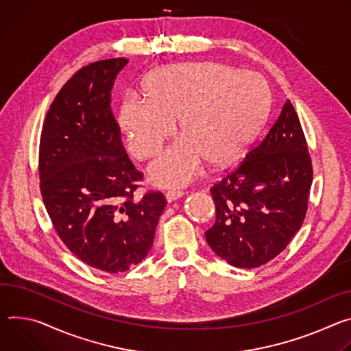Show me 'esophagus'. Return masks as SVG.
Segmentation results:
<instances>
[{"label": "esophagus", "instance_id": "1", "mask_svg": "<svg viewBox=\"0 0 351 351\" xmlns=\"http://www.w3.org/2000/svg\"><path fill=\"white\" fill-rule=\"evenodd\" d=\"M184 195H185L184 191H176V189H173V191H169V192L166 193V199H167L169 202H174V201L180 199V198L184 197Z\"/></svg>", "mask_w": 351, "mask_h": 351}]
</instances>
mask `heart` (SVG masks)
Instances as JSON below:
<instances>
[{
    "mask_svg": "<svg viewBox=\"0 0 351 351\" xmlns=\"http://www.w3.org/2000/svg\"><path fill=\"white\" fill-rule=\"evenodd\" d=\"M145 96L128 93L119 123L136 159L158 156L178 130L182 136L149 169L152 182L181 186L195 178L205 160L223 166L258 135L269 111L263 77L217 62H180L150 72Z\"/></svg>",
    "mask_w": 351,
    "mask_h": 351,
    "instance_id": "b5f03b06",
    "label": "heart"
}]
</instances>
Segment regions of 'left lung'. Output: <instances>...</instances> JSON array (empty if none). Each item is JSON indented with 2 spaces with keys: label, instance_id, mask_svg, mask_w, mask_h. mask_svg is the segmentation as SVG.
Listing matches in <instances>:
<instances>
[{
  "label": "left lung",
  "instance_id": "obj_1",
  "mask_svg": "<svg viewBox=\"0 0 351 351\" xmlns=\"http://www.w3.org/2000/svg\"><path fill=\"white\" fill-rule=\"evenodd\" d=\"M311 184L306 141L287 100L261 143L210 188L216 221L205 232L206 243L236 267L267 263L300 230Z\"/></svg>",
  "mask_w": 351,
  "mask_h": 351
}]
</instances>
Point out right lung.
I'll use <instances>...</instances> for the list:
<instances>
[{"instance_id": "add662e5", "label": "right lung", "mask_w": 351, "mask_h": 351, "mask_svg": "<svg viewBox=\"0 0 351 351\" xmlns=\"http://www.w3.org/2000/svg\"><path fill=\"white\" fill-rule=\"evenodd\" d=\"M127 58L77 71L51 103L38 149L40 191L62 243L89 266L119 274L150 251L167 204L162 192L134 199L143 174L121 142L111 89Z\"/></svg>"}]
</instances>
